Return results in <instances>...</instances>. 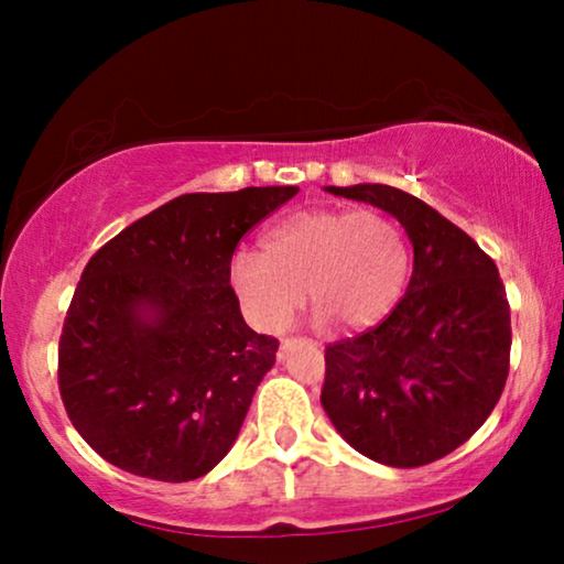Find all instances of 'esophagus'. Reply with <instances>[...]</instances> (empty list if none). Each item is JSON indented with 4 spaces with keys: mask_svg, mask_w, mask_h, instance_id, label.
<instances>
[{
    "mask_svg": "<svg viewBox=\"0 0 564 564\" xmlns=\"http://www.w3.org/2000/svg\"><path fill=\"white\" fill-rule=\"evenodd\" d=\"M307 344H313V341H311V338H303V336H288V338H282V344H280V359L288 357V351L295 349V346H307Z\"/></svg>",
    "mask_w": 564,
    "mask_h": 564,
    "instance_id": "34e87169",
    "label": "esophagus"
}]
</instances>
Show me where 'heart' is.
<instances>
[{
  "instance_id": "obj_1",
  "label": "heart",
  "mask_w": 564,
  "mask_h": 564,
  "mask_svg": "<svg viewBox=\"0 0 564 564\" xmlns=\"http://www.w3.org/2000/svg\"><path fill=\"white\" fill-rule=\"evenodd\" d=\"M411 272V243L382 210L295 213L261 238V253L238 251L228 280L253 326L282 330L305 303L344 328L380 323Z\"/></svg>"
}]
</instances>
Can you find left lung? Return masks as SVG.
Instances as JSON below:
<instances>
[{"mask_svg": "<svg viewBox=\"0 0 564 564\" xmlns=\"http://www.w3.org/2000/svg\"><path fill=\"white\" fill-rule=\"evenodd\" d=\"M398 218L413 274L388 318L326 346L321 403L365 457L421 467L482 426L506 388L511 307L496 261L423 199L388 184L326 187Z\"/></svg>", "mask_w": 564, "mask_h": 564, "instance_id": "1", "label": "left lung"}]
</instances>
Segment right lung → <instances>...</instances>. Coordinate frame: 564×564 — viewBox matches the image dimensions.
I'll list each match as a JSON object with an SVG mask.
<instances>
[{
	"label": "right lung",
	"mask_w": 564,
	"mask_h": 564,
	"mask_svg": "<svg viewBox=\"0 0 564 564\" xmlns=\"http://www.w3.org/2000/svg\"><path fill=\"white\" fill-rule=\"evenodd\" d=\"M295 195L174 197L89 259L61 330L58 390L99 457L161 482L197 480L226 457L280 349L246 326L228 267Z\"/></svg>",
	"instance_id": "add662e5"
}]
</instances>
